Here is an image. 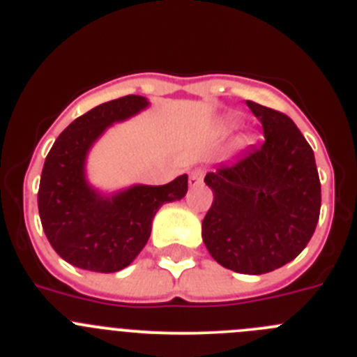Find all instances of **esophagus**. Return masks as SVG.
Instances as JSON below:
<instances>
[{
  "label": "esophagus",
  "mask_w": 357,
  "mask_h": 357,
  "mask_svg": "<svg viewBox=\"0 0 357 357\" xmlns=\"http://www.w3.org/2000/svg\"><path fill=\"white\" fill-rule=\"evenodd\" d=\"M202 176H204V171H200V169H195V171L190 174V186H197L202 183Z\"/></svg>",
  "instance_id": "obj_1"
}]
</instances>
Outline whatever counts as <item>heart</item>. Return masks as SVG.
<instances>
[{"label":"heart","mask_w":357,"mask_h":357,"mask_svg":"<svg viewBox=\"0 0 357 357\" xmlns=\"http://www.w3.org/2000/svg\"><path fill=\"white\" fill-rule=\"evenodd\" d=\"M249 139H242V144H248Z\"/></svg>","instance_id":"obj_1"}]
</instances>
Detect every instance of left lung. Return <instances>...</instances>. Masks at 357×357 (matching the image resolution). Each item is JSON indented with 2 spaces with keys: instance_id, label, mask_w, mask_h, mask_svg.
I'll return each mask as SVG.
<instances>
[{
  "instance_id": "obj_1",
  "label": "left lung",
  "mask_w": 357,
  "mask_h": 357,
  "mask_svg": "<svg viewBox=\"0 0 357 357\" xmlns=\"http://www.w3.org/2000/svg\"><path fill=\"white\" fill-rule=\"evenodd\" d=\"M265 141L207 172L214 200L202 221L209 255L225 268L259 275L295 259L316 230L321 183L314 151L288 115L248 101Z\"/></svg>"
}]
</instances>
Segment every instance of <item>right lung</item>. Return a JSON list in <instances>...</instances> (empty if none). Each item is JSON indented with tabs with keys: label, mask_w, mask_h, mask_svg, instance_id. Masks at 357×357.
<instances>
[{
	"label": "right lung",
	"mask_w": 357,
	"mask_h": 357,
	"mask_svg": "<svg viewBox=\"0 0 357 357\" xmlns=\"http://www.w3.org/2000/svg\"><path fill=\"white\" fill-rule=\"evenodd\" d=\"M148 106L143 96L105 102L69 123L45 158L38 190L41 227L62 259L91 272H119L136 259L151 234V221L164 204L188 192L183 174L162 186L134 185L102 195L85 178V158L112 123Z\"/></svg>",
	"instance_id": "1"
}]
</instances>
